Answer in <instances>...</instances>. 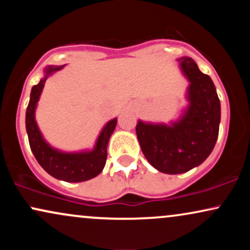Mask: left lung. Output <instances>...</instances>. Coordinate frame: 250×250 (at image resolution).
Masks as SVG:
<instances>
[{"mask_svg":"<svg viewBox=\"0 0 250 250\" xmlns=\"http://www.w3.org/2000/svg\"><path fill=\"white\" fill-rule=\"evenodd\" d=\"M181 70L189 81L188 107L170 125L139 120L136 135L148 162L165 174L190 170L210 155L221 120V105L211 79L201 73L190 57L179 59Z\"/></svg>","mask_w":250,"mask_h":250,"instance_id":"1","label":"left lung"}]
</instances>
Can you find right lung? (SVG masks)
<instances>
[{
    "label": "right lung",
    "mask_w": 250,
    "mask_h": 250,
    "mask_svg": "<svg viewBox=\"0 0 250 250\" xmlns=\"http://www.w3.org/2000/svg\"><path fill=\"white\" fill-rule=\"evenodd\" d=\"M63 65H49L45 68L44 77L31 88L29 104L25 113V129L34 156L40 166L55 179L65 182H83L95 177L104 168L107 161V147L111 134L115 130L117 119L110 120L100 133L95 148L90 151L64 153L50 147L43 139L35 120V110L40 95L48 76L61 70Z\"/></svg>",
    "instance_id": "right-lung-1"
}]
</instances>
